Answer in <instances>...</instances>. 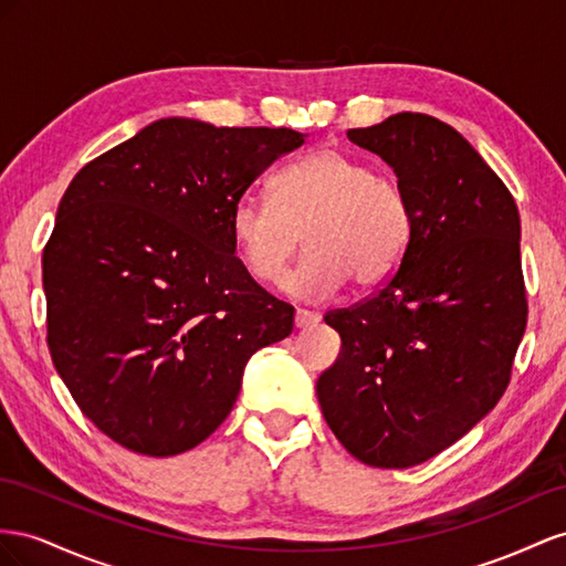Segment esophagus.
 <instances>
[{"instance_id": "34e87169", "label": "esophagus", "mask_w": 566, "mask_h": 566, "mask_svg": "<svg viewBox=\"0 0 566 566\" xmlns=\"http://www.w3.org/2000/svg\"><path fill=\"white\" fill-rule=\"evenodd\" d=\"M317 322H319V313L296 308V315H294V325L296 327H311V325H317Z\"/></svg>"}]
</instances>
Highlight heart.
I'll return each mask as SVG.
<instances>
[{
  "instance_id": "heart-1",
  "label": "heart",
  "mask_w": 566,
  "mask_h": 566,
  "mask_svg": "<svg viewBox=\"0 0 566 566\" xmlns=\"http://www.w3.org/2000/svg\"><path fill=\"white\" fill-rule=\"evenodd\" d=\"M270 199L244 197L230 228L253 280L277 286L305 239L294 274L301 294L327 296L355 282L377 289L408 255L415 213L406 187L365 158L319 149L277 175Z\"/></svg>"
}]
</instances>
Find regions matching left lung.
<instances>
[{"mask_svg":"<svg viewBox=\"0 0 566 566\" xmlns=\"http://www.w3.org/2000/svg\"><path fill=\"white\" fill-rule=\"evenodd\" d=\"M348 139L394 168L415 234L373 298L325 315L342 350L315 391L353 458L406 470L462 439L507 389L526 327L520 211L439 118L396 113Z\"/></svg>","mask_w":566,"mask_h":566,"instance_id":"8db88e82","label":"left lung"}]
</instances>
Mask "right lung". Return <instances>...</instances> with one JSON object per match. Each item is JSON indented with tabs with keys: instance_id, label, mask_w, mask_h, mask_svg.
I'll use <instances>...</instances> for the list:
<instances>
[{
	"instance_id": "obj_1",
	"label": "right lung",
	"mask_w": 566,
	"mask_h": 566,
	"mask_svg": "<svg viewBox=\"0 0 566 566\" xmlns=\"http://www.w3.org/2000/svg\"><path fill=\"white\" fill-rule=\"evenodd\" d=\"M308 135L160 118L80 170L42 255L46 344L77 408L170 458L230 415L255 350L294 329L234 255L232 208Z\"/></svg>"
}]
</instances>
